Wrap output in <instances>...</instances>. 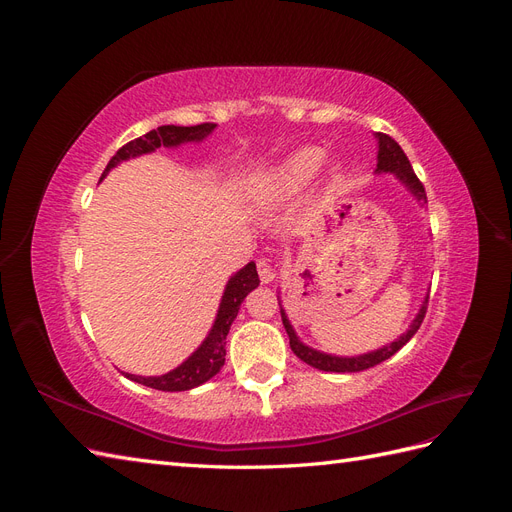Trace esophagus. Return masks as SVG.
Here are the masks:
<instances>
[{
	"label": "esophagus",
	"mask_w": 512,
	"mask_h": 512,
	"mask_svg": "<svg viewBox=\"0 0 512 512\" xmlns=\"http://www.w3.org/2000/svg\"><path fill=\"white\" fill-rule=\"evenodd\" d=\"M258 275H260L262 284H271L275 280V269L269 260H265V258L258 260Z\"/></svg>",
	"instance_id": "obj_1"
}]
</instances>
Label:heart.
<instances>
[{
    "label": "heart",
    "mask_w": 512,
    "mask_h": 512,
    "mask_svg": "<svg viewBox=\"0 0 512 512\" xmlns=\"http://www.w3.org/2000/svg\"><path fill=\"white\" fill-rule=\"evenodd\" d=\"M324 160H327V151L320 147H301L292 151L286 160H282L269 173L262 175L256 181V188L271 198H284L294 192L303 190L305 185L312 181L318 170L322 168ZM344 177V168L335 164L331 168V179L339 181Z\"/></svg>",
    "instance_id": "b5f03b06"
}]
</instances>
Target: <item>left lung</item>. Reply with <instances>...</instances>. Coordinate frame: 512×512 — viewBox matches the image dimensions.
I'll use <instances>...</instances> for the list:
<instances>
[{"label":"left lung","instance_id":"obj_1","mask_svg":"<svg viewBox=\"0 0 512 512\" xmlns=\"http://www.w3.org/2000/svg\"><path fill=\"white\" fill-rule=\"evenodd\" d=\"M376 141H378V164H376V173L382 175V173H391L395 175L401 183L406 185L408 192L418 200V205H425L427 203V194H425V188L423 183L418 181V177L414 175L412 170V164L410 160L406 158L404 149H401L393 138L389 134H382V132H376ZM277 301H280V297H277ZM427 301H429V292L425 294V299L421 303V309H418V314L414 316V320L410 322V327L406 333H401L395 342L386 344L378 350H371V352H365V354H356V356H337V354H329V352H320L312 346L303 344L297 331H294V327L288 320V314L286 309L282 307V301H280V312H282V322H284V329L288 333V339H290V348L292 352L299 356V359L307 365H312L316 369H322V371H337V374H352V371H363V369H369L374 367L386 359H391V356L404 348L412 335L418 331V327H421V322L425 318V312H427Z\"/></svg>","mask_w":512,"mask_h":512}]
</instances>
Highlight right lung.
<instances>
[{"instance_id":"1","label":"right lung","mask_w":512,"mask_h":512,"mask_svg":"<svg viewBox=\"0 0 512 512\" xmlns=\"http://www.w3.org/2000/svg\"><path fill=\"white\" fill-rule=\"evenodd\" d=\"M213 130H215V123H200V126H160L158 130H151L145 136L134 138V141H130L128 145H123L111 158V162L106 164L100 181L111 173V168H115L121 162L138 158V156H147V153H153L160 147L173 149L185 143H200L205 141ZM258 284L260 280H258L256 262H247L243 269H239L235 275H230L211 331L203 339V344H200L179 367L170 369L168 374H162V376H134V374H128V371H121V374L128 380L149 386V389H158L166 393L190 391L194 386L205 384L222 369L226 361L224 346H226V335L230 331V324L237 318L243 299L254 288H258Z\"/></svg>"}]
</instances>
